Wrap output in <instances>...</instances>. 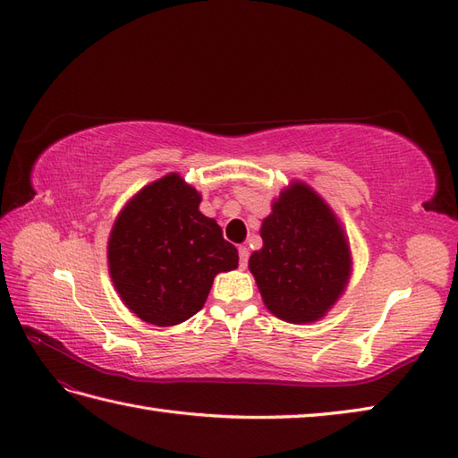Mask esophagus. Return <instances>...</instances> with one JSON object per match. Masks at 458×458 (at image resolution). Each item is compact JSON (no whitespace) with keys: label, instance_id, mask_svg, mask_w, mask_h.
<instances>
[{"label":"esophagus","instance_id":"1","mask_svg":"<svg viewBox=\"0 0 458 458\" xmlns=\"http://www.w3.org/2000/svg\"><path fill=\"white\" fill-rule=\"evenodd\" d=\"M247 260H249V249L247 247H239V262H241V268L247 267Z\"/></svg>","mask_w":458,"mask_h":458}]
</instances>
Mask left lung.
Returning <instances> with one entry per match:
<instances>
[{
    "instance_id": "left-lung-1",
    "label": "left lung",
    "mask_w": 458,
    "mask_h": 458,
    "mask_svg": "<svg viewBox=\"0 0 458 458\" xmlns=\"http://www.w3.org/2000/svg\"><path fill=\"white\" fill-rule=\"evenodd\" d=\"M262 249L249 259L267 310L288 323L323 319L351 280L352 255L341 221L306 182L272 199L260 225Z\"/></svg>"
}]
</instances>
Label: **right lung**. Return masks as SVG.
Wrapping results in <instances>:
<instances>
[{
	"instance_id": "right-lung-1",
	"label": "right lung",
	"mask_w": 458,
	"mask_h": 458,
	"mask_svg": "<svg viewBox=\"0 0 458 458\" xmlns=\"http://www.w3.org/2000/svg\"><path fill=\"white\" fill-rule=\"evenodd\" d=\"M199 203V191L170 172L119 211L107 267L121 301L139 319L158 327L190 319L206 303L213 278L239 267L237 249Z\"/></svg>"
}]
</instances>
